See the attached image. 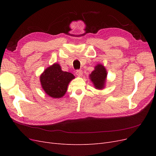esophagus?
Listing matches in <instances>:
<instances>
[{
    "label": "esophagus",
    "instance_id": "34e87169",
    "mask_svg": "<svg viewBox=\"0 0 156 156\" xmlns=\"http://www.w3.org/2000/svg\"><path fill=\"white\" fill-rule=\"evenodd\" d=\"M76 75H77L78 77H81V76H82V75H83V71L81 70V69H78V70H77L76 71Z\"/></svg>",
    "mask_w": 156,
    "mask_h": 156
}]
</instances>
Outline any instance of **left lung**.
<instances>
[{
  "label": "left lung",
  "mask_w": 156,
  "mask_h": 156,
  "mask_svg": "<svg viewBox=\"0 0 156 156\" xmlns=\"http://www.w3.org/2000/svg\"><path fill=\"white\" fill-rule=\"evenodd\" d=\"M107 73L105 68L102 64H98L90 75V79L96 89L101 90L105 87Z\"/></svg>",
  "instance_id": "8db88e82"
}]
</instances>
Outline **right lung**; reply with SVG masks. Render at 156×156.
<instances>
[{
  "label": "right lung",
  "mask_w": 156,
  "mask_h": 156,
  "mask_svg": "<svg viewBox=\"0 0 156 156\" xmlns=\"http://www.w3.org/2000/svg\"><path fill=\"white\" fill-rule=\"evenodd\" d=\"M74 78L72 73L63 72L58 64H54L41 73L40 79L42 88L49 96L60 98L64 96L68 84Z\"/></svg>",
  "instance_id": "1"
}]
</instances>
